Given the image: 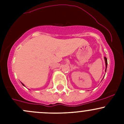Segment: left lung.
Instances as JSON below:
<instances>
[{
    "mask_svg": "<svg viewBox=\"0 0 124 124\" xmlns=\"http://www.w3.org/2000/svg\"><path fill=\"white\" fill-rule=\"evenodd\" d=\"M104 60H105V63H106V70H107V60L106 57H104Z\"/></svg>",
    "mask_w": 124,
    "mask_h": 124,
    "instance_id": "8db88e82",
    "label": "left lung"
}]
</instances>
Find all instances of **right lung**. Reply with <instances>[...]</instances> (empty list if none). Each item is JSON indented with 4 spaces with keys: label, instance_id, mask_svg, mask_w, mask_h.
<instances>
[{
    "label": "right lung",
    "instance_id": "obj_1",
    "mask_svg": "<svg viewBox=\"0 0 124 124\" xmlns=\"http://www.w3.org/2000/svg\"><path fill=\"white\" fill-rule=\"evenodd\" d=\"M22 85H23V86H24V84H23V83H22Z\"/></svg>",
    "mask_w": 124,
    "mask_h": 124
}]
</instances>
